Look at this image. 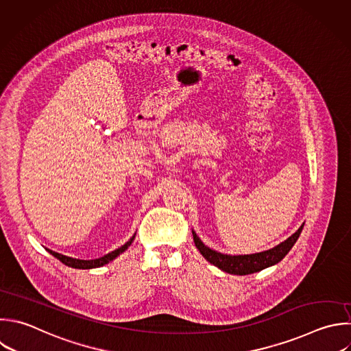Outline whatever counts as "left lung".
<instances>
[{
    "instance_id": "8db88e82",
    "label": "left lung",
    "mask_w": 351,
    "mask_h": 351,
    "mask_svg": "<svg viewBox=\"0 0 351 351\" xmlns=\"http://www.w3.org/2000/svg\"><path fill=\"white\" fill-rule=\"evenodd\" d=\"M302 229H303V225L291 237H288L285 241L276 245L274 248L263 252H258V254H251V255H226V254L217 252L208 248L207 245H204L195 232H192V234H193V241L196 248L210 263H213L214 266L219 267L226 273L245 276L278 263L289 252L292 245L296 243Z\"/></svg>"
}]
</instances>
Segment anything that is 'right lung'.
<instances>
[{"mask_svg":"<svg viewBox=\"0 0 351 351\" xmlns=\"http://www.w3.org/2000/svg\"><path fill=\"white\" fill-rule=\"evenodd\" d=\"M136 236V234H134ZM134 236L126 243V244H123L122 247H119V248H117L115 251H112V252H108L107 255H104V256H101V258H97V259H90V261H85V259H75V258H70V256H66V255H62V254H59V252H55V251H52V250H48L55 258H58L59 261H62L64 265H67V266H70V267H75V269H93V267H100V266H103V265H106V263H108V262H111L112 259H115L119 254H122L123 251H126L128 250V247L133 243V240H134Z\"/></svg>","mask_w":351,"mask_h":351,"instance_id":"right-lung-1","label":"right lung"}]
</instances>
